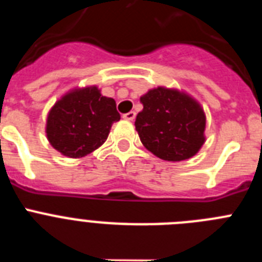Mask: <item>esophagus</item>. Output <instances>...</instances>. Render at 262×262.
<instances>
[{
    "label": "esophagus",
    "mask_w": 262,
    "mask_h": 262,
    "mask_svg": "<svg viewBox=\"0 0 262 262\" xmlns=\"http://www.w3.org/2000/svg\"><path fill=\"white\" fill-rule=\"evenodd\" d=\"M135 117H136L135 111H128L127 114L123 115L124 119H127V120H134V119H135Z\"/></svg>",
    "instance_id": "esophagus-1"
}]
</instances>
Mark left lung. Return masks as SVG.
Segmentation results:
<instances>
[{
  "instance_id": "1",
  "label": "left lung",
  "mask_w": 262,
  "mask_h": 262,
  "mask_svg": "<svg viewBox=\"0 0 262 262\" xmlns=\"http://www.w3.org/2000/svg\"><path fill=\"white\" fill-rule=\"evenodd\" d=\"M135 127L148 151L166 161L190 159L205 143L206 117L200 103L178 90L156 88L140 97Z\"/></svg>"
}]
</instances>
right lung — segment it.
I'll return each instance as SVG.
<instances>
[{
  "label": "right lung",
  "mask_w": 262,
  "mask_h": 262,
  "mask_svg": "<svg viewBox=\"0 0 262 262\" xmlns=\"http://www.w3.org/2000/svg\"><path fill=\"white\" fill-rule=\"evenodd\" d=\"M119 119L114 99L103 97L97 86L75 89L51 108L46 133L56 151L77 159L101 147Z\"/></svg>",
  "instance_id": "add662e5"
}]
</instances>
